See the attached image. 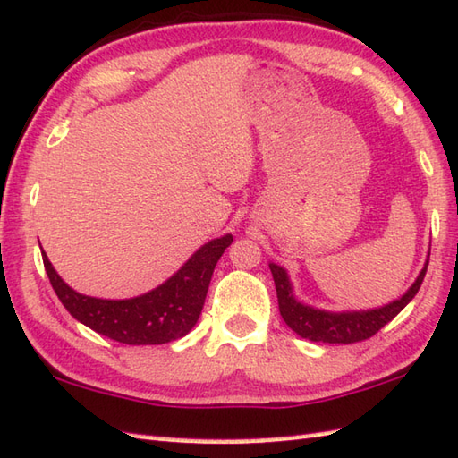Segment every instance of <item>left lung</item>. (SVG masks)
Masks as SVG:
<instances>
[{
	"mask_svg": "<svg viewBox=\"0 0 458 458\" xmlns=\"http://www.w3.org/2000/svg\"><path fill=\"white\" fill-rule=\"evenodd\" d=\"M270 272L276 284L278 294V309L282 318L293 328L298 336L312 343H328V344H351L360 343L377 335V332L388 324L394 316L401 312L406 304H409L414 296H417L419 288L425 280L428 258L425 262V268L419 272L417 280L406 293L396 298V301L388 302L378 309L369 310H343V312H330L314 309L310 304H304L298 301L293 290V282L288 278V272L282 266L270 262Z\"/></svg>",
	"mask_w": 458,
	"mask_h": 458,
	"instance_id": "8db88e82",
	"label": "left lung"
}]
</instances>
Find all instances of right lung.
<instances>
[{
	"label": "right lung",
	"mask_w": 458,
	"mask_h": 458,
	"mask_svg": "<svg viewBox=\"0 0 458 458\" xmlns=\"http://www.w3.org/2000/svg\"><path fill=\"white\" fill-rule=\"evenodd\" d=\"M230 244L232 234L210 240L160 286L123 301L76 293L55 272L44 250L41 256L57 298L73 318L115 343L140 346L172 343L194 328L200 318L212 272Z\"/></svg>",
	"instance_id": "obj_1"
}]
</instances>
